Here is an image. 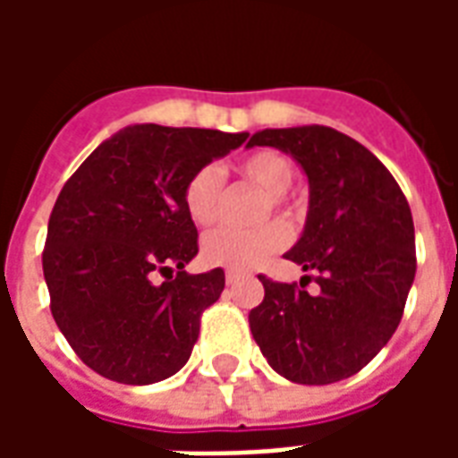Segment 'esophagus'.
I'll list each match as a JSON object with an SVG mask.
<instances>
[{"label":"esophagus","mask_w":458,"mask_h":458,"mask_svg":"<svg viewBox=\"0 0 458 458\" xmlns=\"http://www.w3.org/2000/svg\"><path fill=\"white\" fill-rule=\"evenodd\" d=\"M238 277H242V269H225V282L228 284H233Z\"/></svg>","instance_id":"esophagus-1"}]
</instances>
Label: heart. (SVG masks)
<instances>
[{
	"instance_id": "b5f03b06",
	"label": "heart",
	"mask_w": 458,
	"mask_h": 458,
	"mask_svg": "<svg viewBox=\"0 0 458 458\" xmlns=\"http://www.w3.org/2000/svg\"><path fill=\"white\" fill-rule=\"evenodd\" d=\"M235 174L242 181L265 191V200H262V210H259L262 218H267L272 210H279L284 218L294 216V203L287 193L292 181H294V166L284 154L275 149H259L245 154L235 164ZM183 206H186L189 218L199 228H210L220 218L223 179H220L216 166H200L199 171L191 174V179L186 181V189H183ZM287 228L277 220H269L265 225H258L252 230H213L203 238L200 252H203V259L210 265L248 269L272 258L275 252L287 245Z\"/></svg>"
}]
</instances>
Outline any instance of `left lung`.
Returning <instances> with one entry per match:
<instances>
[{
  "instance_id": "1",
  "label": "left lung",
  "mask_w": 458,
  "mask_h": 458,
  "mask_svg": "<svg viewBox=\"0 0 458 458\" xmlns=\"http://www.w3.org/2000/svg\"><path fill=\"white\" fill-rule=\"evenodd\" d=\"M248 147L292 154L309 179L304 233L284 258L307 275L284 284L262 277L250 331L267 363L299 385L351 377L373 360L400 324L414 282V223L383 161L324 124L262 130ZM313 276L317 295L304 286Z\"/></svg>"
}]
</instances>
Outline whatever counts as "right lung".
Returning a JSON list of instances; mask_svg holds the SVG:
<instances>
[{"label":"right lung","mask_w":458,"mask_h":458,"mask_svg":"<svg viewBox=\"0 0 458 458\" xmlns=\"http://www.w3.org/2000/svg\"><path fill=\"white\" fill-rule=\"evenodd\" d=\"M245 140L248 131L131 124L65 181L48 218L44 277L55 324L95 373L151 385L186 365L225 272L183 269L199 252L183 189Z\"/></svg>","instance_id":"add662e5"}]
</instances>
